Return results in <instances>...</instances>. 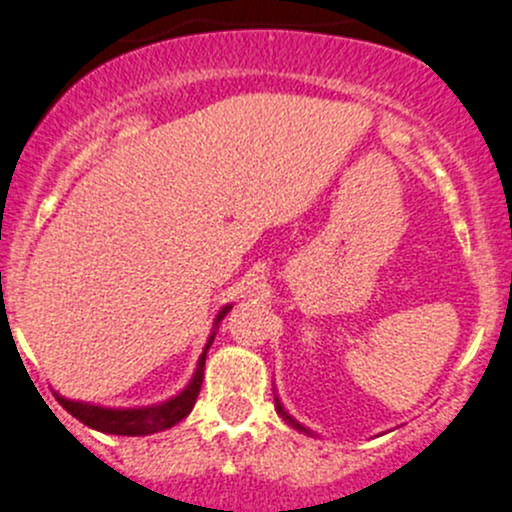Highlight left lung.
<instances>
[{"instance_id": "1", "label": "left lung", "mask_w": 512, "mask_h": 512, "mask_svg": "<svg viewBox=\"0 0 512 512\" xmlns=\"http://www.w3.org/2000/svg\"><path fill=\"white\" fill-rule=\"evenodd\" d=\"M275 409H277V414H280L282 418H285V421L289 423V426H292V428H297L299 433H307V436H314V431H309V428H307V426H302V423H299L297 418H292V416L287 414V411H285V406H282V401L277 399V396H275Z\"/></svg>"}]
</instances>
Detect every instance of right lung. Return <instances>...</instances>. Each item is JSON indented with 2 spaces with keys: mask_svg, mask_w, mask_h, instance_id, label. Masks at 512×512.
<instances>
[{
  "mask_svg": "<svg viewBox=\"0 0 512 512\" xmlns=\"http://www.w3.org/2000/svg\"><path fill=\"white\" fill-rule=\"evenodd\" d=\"M232 304H225L218 312L213 322V332H210L208 344H205L203 354H200L198 366L193 371V379L183 386V391L170 399L160 401V404L151 406H138V409H111V406H96L86 404V401H74L64 399V396L54 394L56 401L69 411L71 416L79 418L81 423H86L89 428L101 433H113V436H151V433L165 431V428H173L175 423L183 421L185 416L193 411L195 399L200 394V384H203V371H205V354H208L210 344L215 339V329L220 327V322L225 319V314L230 312Z\"/></svg>",
  "mask_w": 512,
  "mask_h": 512,
  "instance_id": "1",
  "label": "right lung"
}]
</instances>
